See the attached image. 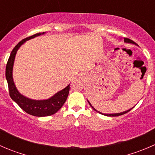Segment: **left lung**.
Listing matches in <instances>:
<instances>
[{"label": "left lung", "mask_w": 155, "mask_h": 155, "mask_svg": "<svg viewBox=\"0 0 155 155\" xmlns=\"http://www.w3.org/2000/svg\"><path fill=\"white\" fill-rule=\"evenodd\" d=\"M124 42H126V43H133V44H136V43H135V42H134V41H133V40H130V39H128V38H124ZM87 102H88L89 105L91 106V107L92 109H94V111H96V112H99V113H101V114H103V113H101V112H98V111H97L96 109H94V108L93 107H92V106H91V104L90 103H89V101H87ZM132 109H133V108H132ZM129 109V110H127V111H125V112H121V113H115V114H103V115H107V116H112H112H119V115H124V114L127 113V112H129V111H130L131 109Z\"/></svg>", "instance_id": "left-lung-1"}]
</instances>
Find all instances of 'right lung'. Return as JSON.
Instances as JSON below:
<instances>
[{
  "mask_svg": "<svg viewBox=\"0 0 155 155\" xmlns=\"http://www.w3.org/2000/svg\"><path fill=\"white\" fill-rule=\"evenodd\" d=\"M43 34L44 32L38 33V34H34V35L20 41L11 51L10 58H9L7 66H6V79H7V84H8L9 93H10V97L19 106L22 110H24L29 115L37 117L49 116V115H54V113H56L62 107V106L66 101L69 94V91H70V85H68L65 88L58 92L51 98L48 100H44V101H34V100L25 97L21 95L15 87L13 79H12V67H13L14 60H15V56L17 50L26 40L34 38L35 37Z\"/></svg>",
  "mask_w": 155,
  "mask_h": 155,
  "instance_id": "obj_1",
  "label": "right lung"
}]
</instances>
